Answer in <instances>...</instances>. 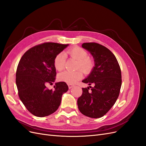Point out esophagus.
I'll return each instance as SVG.
<instances>
[{"label": "esophagus", "instance_id": "esophagus-1", "mask_svg": "<svg viewBox=\"0 0 146 146\" xmlns=\"http://www.w3.org/2000/svg\"><path fill=\"white\" fill-rule=\"evenodd\" d=\"M74 86H75V85H73V84H68V87L69 89H71V88H73Z\"/></svg>", "mask_w": 146, "mask_h": 146}]
</instances>
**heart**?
<instances>
[{"label":"heart","mask_w":146,"mask_h":146,"mask_svg":"<svg viewBox=\"0 0 146 146\" xmlns=\"http://www.w3.org/2000/svg\"><path fill=\"white\" fill-rule=\"evenodd\" d=\"M70 56L78 61L77 69H81L83 71L88 72L91 69L93 66L92 60L88 58V52L83 48L74 47L68 51ZM54 66L56 70H62L65 68L66 55L63 52L59 53L55 57L54 61ZM83 74L81 70L77 71H68L66 70L60 73L58 76V80L69 84L76 83L82 78Z\"/></svg>","instance_id":"b5f03b06"}]
</instances>
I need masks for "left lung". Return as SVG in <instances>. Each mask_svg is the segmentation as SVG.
Here are the masks:
<instances>
[{
  "label": "left lung",
  "instance_id": "obj_1",
  "mask_svg": "<svg viewBox=\"0 0 146 146\" xmlns=\"http://www.w3.org/2000/svg\"><path fill=\"white\" fill-rule=\"evenodd\" d=\"M82 47L93 56L94 67L82 82L93 85L82 88L77 100L78 108L85 116L91 118L104 116L115 104L122 85L121 70L116 56L108 48L96 42H86Z\"/></svg>",
  "mask_w": 146,
  "mask_h": 146
}]
</instances>
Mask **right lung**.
Returning <instances> with one entry per match:
<instances>
[{
	"label": "right lung",
	"mask_w": 146,
	"mask_h": 146,
	"mask_svg": "<svg viewBox=\"0 0 146 146\" xmlns=\"http://www.w3.org/2000/svg\"><path fill=\"white\" fill-rule=\"evenodd\" d=\"M68 45L42 43L30 48L19 61L16 74L18 95L25 108L35 116L45 117L56 111L63 94L68 90L63 82L55 83L54 90L46 87L55 80V57Z\"/></svg>",
	"instance_id": "right-lung-1"
}]
</instances>
